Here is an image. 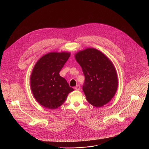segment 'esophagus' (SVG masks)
<instances>
[{"label": "esophagus", "mask_w": 149, "mask_h": 149, "mask_svg": "<svg viewBox=\"0 0 149 149\" xmlns=\"http://www.w3.org/2000/svg\"><path fill=\"white\" fill-rule=\"evenodd\" d=\"M75 89L77 90V91H79V90L80 89V85H77V86L75 87Z\"/></svg>", "instance_id": "34e87169"}]
</instances>
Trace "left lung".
<instances>
[{
  "mask_svg": "<svg viewBox=\"0 0 149 149\" xmlns=\"http://www.w3.org/2000/svg\"><path fill=\"white\" fill-rule=\"evenodd\" d=\"M75 58L85 77L83 90L87 101L96 107L108 103L113 98L118 86L117 74L112 62L94 48L78 52Z\"/></svg>",
  "mask_w": 149,
  "mask_h": 149,
  "instance_id": "1",
  "label": "left lung"
}]
</instances>
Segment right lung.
Masks as SVG:
<instances>
[{"label": "right lung", "instance_id": "right-lung-1", "mask_svg": "<svg viewBox=\"0 0 149 149\" xmlns=\"http://www.w3.org/2000/svg\"><path fill=\"white\" fill-rule=\"evenodd\" d=\"M70 56L66 52H50L41 57L32 71L30 83L36 100L45 108L61 106L74 91L59 72Z\"/></svg>", "mask_w": 149, "mask_h": 149}]
</instances>
